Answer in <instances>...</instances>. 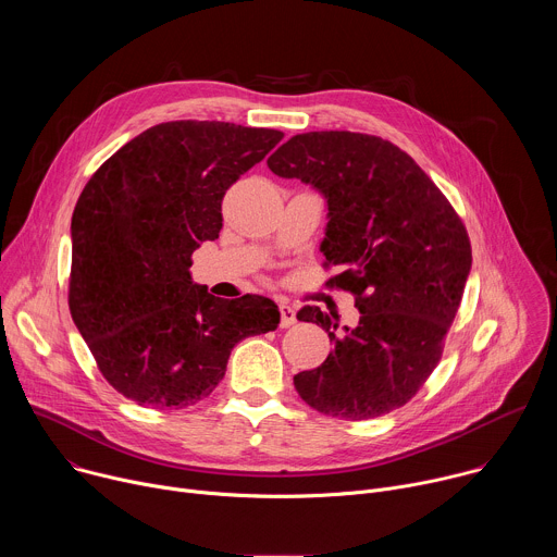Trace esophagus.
I'll use <instances>...</instances> for the list:
<instances>
[{"label": "esophagus", "mask_w": 557, "mask_h": 557, "mask_svg": "<svg viewBox=\"0 0 557 557\" xmlns=\"http://www.w3.org/2000/svg\"><path fill=\"white\" fill-rule=\"evenodd\" d=\"M280 326L282 329H288L297 322V312H295V306H290L288 301H280Z\"/></svg>", "instance_id": "esophagus-1"}]
</instances>
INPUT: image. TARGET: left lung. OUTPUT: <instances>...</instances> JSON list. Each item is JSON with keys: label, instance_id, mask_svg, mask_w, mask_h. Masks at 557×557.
Returning <instances> with one entry per match:
<instances>
[{"label": "left lung", "instance_id": "1", "mask_svg": "<svg viewBox=\"0 0 557 557\" xmlns=\"http://www.w3.org/2000/svg\"><path fill=\"white\" fill-rule=\"evenodd\" d=\"M269 170L299 178L329 200L322 243L326 286L355 295L359 326L346 335L320 308L299 322L326 329L335 350L295 374L317 412L368 421L406 406L438 366L471 269L460 215L394 143L361 132L297 134L271 153Z\"/></svg>", "mask_w": 557, "mask_h": 557}]
</instances>
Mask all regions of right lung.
Returning <instances> with one entry per match:
<instances>
[{"instance_id": "add662e5", "label": "right lung", "mask_w": 557, "mask_h": 557, "mask_svg": "<svg viewBox=\"0 0 557 557\" xmlns=\"http://www.w3.org/2000/svg\"><path fill=\"white\" fill-rule=\"evenodd\" d=\"M282 138L222 121L161 123L112 153L78 196L70 314L106 381L134 404H198L237 342L277 329L275 301L213 297L189 267L222 228L226 189Z\"/></svg>"}]
</instances>
